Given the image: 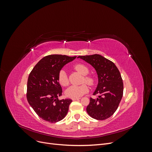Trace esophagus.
<instances>
[{
  "instance_id": "1",
  "label": "esophagus",
  "mask_w": 152,
  "mask_h": 152,
  "mask_svg": "<svg viewBox=\"0 0 152 152\" xmlns=\"http://www.w3.org/2000/svg\"><path fill=\"white\" fill-rule=\"evenodd\" d=\"M80 99V98H72V100L73 101H75V100H79Z\"/></svg>"
}]
</instances>
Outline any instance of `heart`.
<instances>
[{
	"mask_svg": "<svg viewBox=\"0 0 152 152\" xmlns=\"http://www.w3.org/2000/svg\"><path fill=\"white\" fill-rule=\"evenodd\" d=\"M74 69L80 74L85 75L83 80L84 82H86L91 86H94L96 84V78L92 75H87L89 73V68L86 65L81 63L77 64L74 66ZM58 80L59 83L62 86H66L68 85V78L65 70H61L59 71ZM89 90V88L88 86L86 84L80 86H72L66 91V94L68 97L72 98H80V96L88 93Z\"/></svg>",
	"mask_w": 152,
	"mask_h": 152,
	"instance_id": "1",
	"label": "heart"
}]
</instances>
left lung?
I'll return each mask as SVG.
<instances>
[{
  "mask_svg": "<svg viewBox=\"0 0 152 152\" xmlns=\"http://www.w3.org/2000/svg\"><path fill=\"white\" fill-rule=\"evenodd\" d=\"M93 66L98 75V85L90 98L87 112L92 118L103 121L111 117L118 107L123 96L124 84L121 73L115 64L99 54L79 56Z\"/></svg>",
  "mask_w": 152,
  "mask_h": 152,
  "instance_id": "left-lung-1",
  "label": "left lung"
}]
</instances>
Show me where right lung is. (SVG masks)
<instances>
[{
	"instance_id": "right-lung-1",
	"label": "right lung",
	"mask_w": 152,
	"mask_h": 152,
	"mask_svg": "<svg viewBox=\"0 0 152 152\" xmlns=\"http://www.w3.org/2000/svg\"><path fill=\"white\" fill-rule=\"evenodd\" d=\"M76 56L51 54L44 57L30 73L27 82L26 98L31 108L43 120L51 123L65 118L70 99H58L63 90L58 77L59 71Z\"/></svg>"
}]
</instances>
